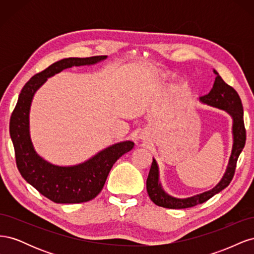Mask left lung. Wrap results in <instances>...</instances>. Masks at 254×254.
I'll return each mask as SVG.
<instances>
[{
  "label": "left lung",
  "mask_w": 254,
  "mask_h": 254,
  "mask_svg": "<svg viewBox=\"0 0 254 254\" xmlns=\"http://www.w3.org/2000/svg\"><path fill=\"white\" fill-rule=\"evenodd\" d=\"M214 73L216 75V78H215L213 88L206 95L199 97V101L203 104L215 107V108L225 110L227 113L231 115L233 120V146L226 173L222 176L221 180L210 190L203 191L201 194L189 198H175L168 195L163 190L162 186H161L159 178V167L156 160L152 159L148 178L147 181H146V189H147V193L151 201L159 206L167 207V209H187V207L203 203L206 200H209L215 194L226 189L233 179L237 159L240 157L246 143L243 105L237 92L222 80L217 71L214 70Z\"/></svg>",
  "instance_id": "8db88e82"
}]
</instances>
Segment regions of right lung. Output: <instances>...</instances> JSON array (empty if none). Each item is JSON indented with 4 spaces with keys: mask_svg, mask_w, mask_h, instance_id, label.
<instances>
[{
    "mask_svg": "<svg viewBox=\"0 0 254 254\" xmlns=\"http://www.w3.org/2000/svg\"><path fill=\"white\" fill-rule=\"evenodd\" d=\"M106 58L107 56L64 58L51 64L25 83L12 111L9 133L18 170L27 183L56 203H80L95 198L103 190L113 164L131 150L134 143L124 141L113 144L77 165H54L38 155L30 140L29 110L33 97L49 77L64 68L95 64Z\"/></svg>",
    "mask_w": 254,
    "mask_h": 254,
    "instance_id": "obj_1",
    "label": "right lung"
}]
</instances>
